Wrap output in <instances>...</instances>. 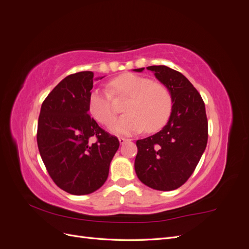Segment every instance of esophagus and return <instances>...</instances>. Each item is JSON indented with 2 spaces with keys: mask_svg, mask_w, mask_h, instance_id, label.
<instances>
[{
  "mask_svg": "<svg viewBox=\"0 0 249 249\" xmlns=\"http://www.w3.org/2000/svg\"><path fill=\"white\" fill-rule=\"evenodd\" d=\"M118 140H119V143H120V144H124V142L129 141V139H126V138H124V137H119V138H118Z\"/></svg>",
  "mask_w": 249,
  "mask_h": 249,
  "instance_id": "obj_1",
  "label": "esophagus"
}]
</instances>
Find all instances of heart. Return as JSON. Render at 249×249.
<instances>
[{"instance_id": "heart-1", "label": "heart", "mask_w": 249, "mask_h": 249, "mask_svg": "<svg viewBox=\"0 0 249 249\" xmlns=\"http://www.w3.org/2000/svg\"><path fill=\"white\" fill-rule=\"evenodd\" d=\"M110 90L94 89L89 95L88 107L91 115L105 125L115 119L113 96H129L124 112L112 125V131L130 135L145 130L154 133L166 124L170 117L173 100L170 90L161 83L135 73H124L113 79Z\"/></svg>"}]
</instances>
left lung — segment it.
I'll use <instances>...</instances> for the list:
<instances>
[{"label": "left lung", "mask_w": 249, "mask_h": 249, "mask_svg": "<svg viewBox=\"0 0 249 249\" xmlns=\"http://www.w3.org/2000/svg\"><path fill=\"white\" fill-rule=\"evenodd\" d=\"M171 92L167 124L137 140L135 171L143 184L160 191L184 185L196 168L208 142V119L199 92L182 73L165 65L146 67ZM144 69L134 70L141 72Z\"/></svg>", "instance_id": "left-lung-1"}]
</instances>
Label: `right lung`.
I'll return each instance as SVG.
<instances>
[{"instance_id": "1", "label": "right lung", "mask_w": 249, "mask_h": 249, "mask_svg": "<svg viewBox=\"0 0 249 249\" xmlns=\"http://www.w3.org/2000/svg\"><path fill=\"white\" fill-rule=\"evenodd\" d=\"M92 87V71L64 78L43 101L37 126V145L50 177L73 195L92 193L104 185L119 147L117 137L88 114ZM92 137L95 142L89 141Z\"/></svg>"}]
</instances>
